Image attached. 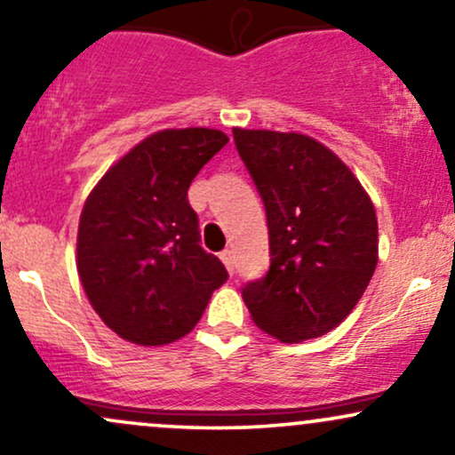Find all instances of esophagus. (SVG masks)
Segmentation results:
<instances>
[{
    "label": "esophagus",
    "mask_w": 455,
    "mask_h": 455,
    "mask_svg": "<svg viewBox=\"0 0 455 455\" xmlns=\"http://www.w3.org/2000/svg\"><path fill=\"white\" fill-rule=\"evenodd\" d=\"M220 259H222L224 267L228 269V274H235V259H233V252H231V250H222V252H220Z\"/></svg>",
    "instance_id": "1"
}]
</instances>
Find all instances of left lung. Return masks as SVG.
<instances>
[{
  "instance_id": "obj_1",
  "label": "left lung",
  "mask_w": 455,
  "mask_h": 455,
  "mask_svg": "<svg viewBox=\"0 0 455 455\" xmlns=\"http://www.w3.org/2000/svg\"><path fill=\"white\" fill-rule=\"evenodd\" d=\"M233 139L269 228V269L242 289L245 306L282 342L325 336L377 269L372 201L351 169L306 134L235 128Z\"/></svg>"
}]
</instances>
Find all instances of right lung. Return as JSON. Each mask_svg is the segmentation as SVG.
Here are the masks:
<instances>
[{
	"label": "right lung",
	"instance_id": "add662e5",
	"mask_svg": "<svg viewBox=\"0 0 455 455\" xmlns=\"http://www.w3.org/2000/svg\"><path fill=\"white\" fill-rule=\"evenodd\" d=\"M228 143L220 130H162L98 181L78 222L76 267L98 316L124 340L162 347L190 333L228 280L201 248L188 188Z\"/></svg>",
	"mask_w": 455,
	"mask_h": 455
}]
</instances>
